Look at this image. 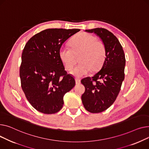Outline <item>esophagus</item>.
<instances>
[{
    "instance_id": "34e87169",
    "label": "esophagus",
    "mask_w": 149,
    "mask_h": 149,
    "mask_svg": "<svg viewBox=\"0 0 149 149\" xmlns=\"http://www.w3.org/2000/svg\"><path fill=\"white\" fill-rule=\"evenodd\" d=\"M75 81H76V84H78L81 83V79L79 78H75Z\"/></svg>"
}]
</instances>
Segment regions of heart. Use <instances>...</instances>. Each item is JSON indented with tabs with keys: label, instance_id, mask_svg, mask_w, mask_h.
<instances>
[{
	"label": "heart",
	"instance_id": "obj_1",
	"mask_svg": "<svg viewBox=\"0 0 149 149\" xmlns=\"http://www.w3.org/2000/svg\"><path fill=\"white\" fill-rule=\"evenodd\" d=\"M71 49L62 47L59 52V57L65 69L70 71L77 63V56L81 54L79 61L81 63L71 73L81 77L89 73L92 70L96 71L103 65L107 56V49L104 42L97 40L93 35L82 32L77 35L70 42Z\"/></svg>",
	"mask_w": 149,
	"mask_h": 149
}]
</instances>
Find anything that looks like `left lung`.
I'll list each match as a JSON object with an SVG mask.
<instances>
[{
	"label": "left lung",
	"mask_w": 149,
	"mask_h": 149,
	"mask_svg": "<svg viewBox=\"0 0 149 149\" xmlns=\"http://www.w3.org/2000/svg\"><path fill=\"white\" fill-rule=\"evenodd\" d=\"M94 33L104 42L107 56L103 64L92 77L82 79L85 91L82 95L84 107L91 113H99L115 102L125 79V55L121 44L112 32L104 28L85 30Z\"/></svg>",
	"instance_id": "8db88e82"
}]
</instances>
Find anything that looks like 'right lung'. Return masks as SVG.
Here are the masks:
<instances>
[{"instance_id":"add662e5","label":"right lung","mask_w":149,"mask_h":149,"mask_svg":"<svg viewBox=\"0 0 149 149\" xmlns=\"http://www.w3.org/2000/svg\"><path fill=\"white\" fill-rule=\"evenodd\" d=\"M79 29H47L33 36L26 44L22 55L20 77L22 90L31 105L38 111L52 114L64 104L65 94L75 85L67 73L59 52Z\"/></svg>"}]
</instances>
